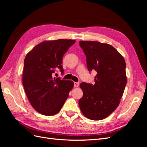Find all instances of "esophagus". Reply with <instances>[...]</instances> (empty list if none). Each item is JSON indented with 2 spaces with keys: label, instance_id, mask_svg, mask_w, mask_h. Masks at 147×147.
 <instances>
[{
  "label": "esophagus",
  "instance_id": "esophagus-1",
  "mask_svg": "<svg viewBox=\"0 0 147 147\" xmlns=\"http://www.w3.org/2000/svg\"><path fill=\"white\" fill-rule=\"evenodd\" d=\"M79 84H80V83H79V82H74V86L75 87H78L79 86Z\"/></svg>",
  "mask_w": 147,
  "mask_h": 147
}]
</instances>
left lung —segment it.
I'll use <instances>...</instances> for the list:
<instances>
[{
    "label": "left lung",
    "mask_w": 147,
    "mask_h": 147,
    "mask_svg": "<svg viewBox=\"0 0 147 147\" xmlns=\"http://www.w3.org/2000/svg\"><path fill=\"white\" fill-rule=\"evenodd\" d=\"M89 72L97 74L94 82L80 84L83 95L78 104L82 113L92 120L103 119L117 108L127 83L126 63L112 45L95 41H80Z\"/></svg>",
    "instance_id": "8db88e82"
}]
</instances>
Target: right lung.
Instances as JSON below:
<instances>
[{"mask_svg":"<svg viewBox=\"0 0 147 147\" xmlns=\"http://www.w3.org/2000/svg\"><path fill=\"white\" fill-rule=\"evenodd\" d=\"M75 40L59 39L43 42L26 55L24 61L23 84L33 108L44 115L58 113L74 87V82L53 77L56 69L62 74L63 58Z\"/></svg>","mask_w":147,"mask_h":147,"instance_id":"add662e5","label":"right lung"}]
</instances>
